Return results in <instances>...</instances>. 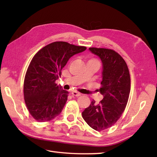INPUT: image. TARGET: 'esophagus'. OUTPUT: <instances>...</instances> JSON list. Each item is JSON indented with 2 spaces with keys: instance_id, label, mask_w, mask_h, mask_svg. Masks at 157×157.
<instances>
[{
  "instance_id": "1",
  "label": "esophagus",
  "mask_w": 157,
  "mask_h": 157,
  "mask_svg": "<svg viewBox=\"0 0 157 157\" xmlns=\"http://www.w3.org/2000/svg\"><path fill=\"white\" fill-rule=\"evenodd\" d=\"M71 94L73 95V96H77V97H78V96H80L82 95L80 93L76 92V91H73L71 92Z\"/></svg>"
}]
</instances>
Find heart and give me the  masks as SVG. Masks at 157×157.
<instances>
[{"label": "heart", "mask_w": 157, "mask_h": 157, "mask_svg": "<svg viewBox=\"0 0 157 157\" xmlns=\"http://www.w3.org/2000/svg\"><path fill=\"white\" fill-rule=\"evenodd\" d=\"M88 61H93V62H96V63H98V64H99V62L97 61V60L95 59H90Z\"/></svg>", "instance_id": "heart-1"}]
</instances>
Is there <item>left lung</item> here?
I'll return each instance as SVG.
<instances>
[{"instance_id":"1","label":"left lung","mask_w":157,"mask_h":157,"mask_svg":"<svg viewBox=\"0 0 157 157\" xmlns=\"http://www.w3.org/2000/svg\"><path fill=\"white\" fill-rule=\"evenodd\" d=\"M89 51L101 60L102 87L98 91L103 98L98 105L93 100L82 112V117L100 132L114 125L124 111L130 92V76L128 65L117 52L97 48H89Z\"/></svg>"}]
</instances>
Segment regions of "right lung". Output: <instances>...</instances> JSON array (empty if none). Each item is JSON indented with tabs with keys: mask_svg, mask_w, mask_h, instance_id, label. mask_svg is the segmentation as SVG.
Masks as SVG:
<instances>
[{
	"mask_svg": "<svg viewBox=\"0 0 157 157\" xmlns=\"http://www.w3.org/2000/svg\"><path fill=\"white\" fill-rule=\"evenodd\" d=\"M86 49L66 42H55L33 57L25 76L23 94L28 111L36 121H51L61 113L69 92L55 81L69 59Z\"/></svg>",
	"mask_w": 157,
	"mask_h": 157,
	"instance_id": "1",
	"label": "right lung"
}]
</instances>
